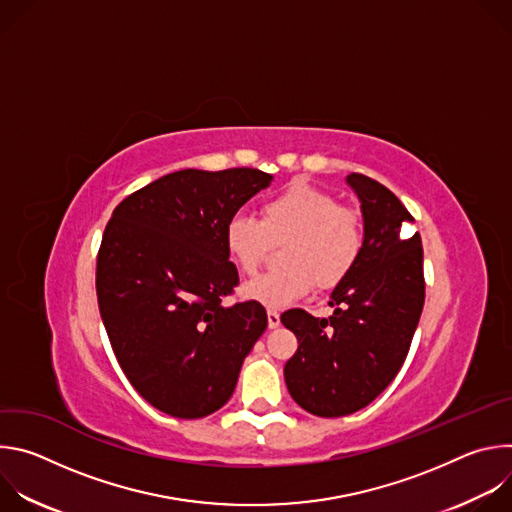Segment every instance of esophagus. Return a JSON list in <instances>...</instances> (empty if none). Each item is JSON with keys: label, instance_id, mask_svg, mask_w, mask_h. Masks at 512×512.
<instances>
[{"label": "esophagus", "instance_id": "esophagus-1", "mask_svg": "<svg viewBox=\"0 0 512 512\" xmlns=\"http://www.w3.org/2000/svg\"><path fill=\"white\" fill-rule=\"evenodd\" d=\"M267 324H269V328H271V330H273V328H277V326L281 324V320H279V312L269 310V312H267Z\"/></svg>", "mask_w": 512, "mask_h": 512}]
</instances>
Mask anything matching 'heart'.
I'll return each instance as SVG.
<instances>
[{
  "mask_svg": "<svg viewBox=\"0 0 512 512\" xmlns=\"http://www.w3.org/2000/svg\"><path fill=\"white\" fill-rule=\"evenodd\" d=\"M273 245H283V267L247 283L245 296L279 310L314 285L332 289L346 279L362 253V216L322 188L291 182L261 202L259 221L237 214L225 227L227 253L245 275L259 271Z\"/></svg>",
  "mask_w": 512,
  "mask_h": 512,
  "instance_id": "obj_1",
  "label": "heart"
}]
</instances>
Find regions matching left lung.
<instances>
[{"label": "left lung", "instance_id": "obj_1", "mask_svg": "<svg viewBox=\"0 0 512 512\" xmlns=\"http://www.w3.org/2000/svg\"><path fill=\"white\" fill-rule=\"evenodd\" d=\"M360 200L364 245L354 269L340 281L328 318L294 308L281 322L298 338L285 362V385L294 401L318 417L350 415L375 401L397 377L425 302L423 247L415 233L401 239L413 216L377 180L350 174Z\"/></svg>", "mask_w": 512, "mask_h": 512}]
</instances>
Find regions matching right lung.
<instances>
[{
    "label": "right lung",
    "mask_w": 512,
    "mask_h": 512,
    "mask_svg": "<svg viewBox=\"0 0 512 512\" xmlns=\"http://www.w3.org/2000/svg\"><path fill=\"white\" fill-rule=\"evenodd\" d=\"M271 180L255 168L180 170L129 194L105 227L97 300L109 342L135 391L172 417L221 409L267 328L259 302L223 300L239 285L225 227Z\"/></svg>",
    "instance_id": "1"
}]
</instances>
